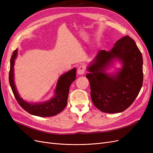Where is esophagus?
<instances>
[{
  "instance_id": "esophagus-1",
  "label": "esophagus",
  "mask_w": 153,
  "mask_h": 153,
  "mask_svg": "<svg viewBox=\"0 0 153 153\" xmlns=\"http://www.w3.org/2000/svg\"><path fill=\"white\" fill-rule=\"evenodd\" d=\"M85 69L84 66H80L78 67V69H77V73L78 74V75H82L85 73Z\"/></svg>"
}]
</instances>
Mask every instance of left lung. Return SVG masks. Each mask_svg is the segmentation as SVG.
Segmentation results:
<instances>
[{"label":"left lung","instance_id":"1","mask_svg":"<svg viewBox=\"0 0 153 153\" xmlns=\"http://www.w3.org/2000/svg\"><path fill=\"white\" fill-rule=\"evenodd\" d=\"M122 68L113 74L106 73L115 61ZM143 59L140 51L130 37L115 42L111 50H101L89 64L86 77L90 82L92 103L101 112H123L130 106L141 89L143 83Z\"/></svg>","mask_w":153,"mask_h":153}]
</instances>
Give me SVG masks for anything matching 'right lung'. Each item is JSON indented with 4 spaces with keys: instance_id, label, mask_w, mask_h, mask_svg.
<instances>
[{
    "instance_id": "1",
    "label": "right lung",
    "mask_w": 153,
    "mask_h": 153,
    "mask_svg": "<svg viewBox=\"0 0 153 153\" xmlns=\"http://www.w3.org/2000/svg\"><path fill=\"white\" fill-rule=\"evenodd\" d=\"M17 55L18 50L16 49L13 52L10 60L9 80L14 96L21 107L32 115L43 117L54 116L62 112L67 105L69 87L76 79V68H74L59 77L53 98L44 102L29 103L21 98L14 81V66Z\"/></svg>"
}]
</instances>
